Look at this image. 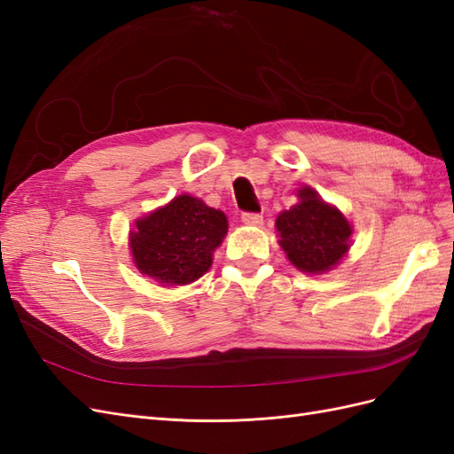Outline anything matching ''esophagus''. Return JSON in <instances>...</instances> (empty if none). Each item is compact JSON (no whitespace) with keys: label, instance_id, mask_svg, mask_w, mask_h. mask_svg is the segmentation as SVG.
<instances>
[{"label":"esophagus","instance_id":"obj_1","mask_svg":"<svg viewBox=\"0 0 454 454\" xmlns=\"http://www.w3.org/2000/svg\"><path fill=\"white\" fill-rule=\"evenodd\" d=\"M242 222L246 225H261V222H263V215L257 214V212H244L242 214Z\"/></svg>","mask_w":454,"mask_h":454}]
</instances>
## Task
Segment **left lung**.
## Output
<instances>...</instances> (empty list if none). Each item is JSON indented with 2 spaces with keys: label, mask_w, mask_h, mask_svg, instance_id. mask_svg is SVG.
<instances>
[{
  "label": "left lung",
  "mask_w": 454,
  "mask_h": 454,
  "mask_svg": "<svg viewBox=\"0 0 454 454\" xmlns=\"http://www.w3.org/2000/svg\"><path fill=\"white\" fill-rule=\"evenodd\" d=\"M299 202L277 219L280 246L287 259L305 272H322L337 265L348 252L352 229L337 208L325 204L316 191L303 187Z\"/></svg>",
  "instance_id": "left-lung-1"
}]
</instances>
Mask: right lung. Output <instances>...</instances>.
Wrapping results in <instances>:
<instances>
[{"label":"right lung","mask_w":454,"mask_h":454,"mask_svg":"<svg viewBox=\"0 0 454 454\" xmlns=\"http://www.w3.org/2000/svg\"><path fill=\"white\" fill-rule=\"evenodd\" d=\"M227 232V217L189 195L136 222L130 248L134 263L167 286L189 284L210 269L212 254Z\"/></svg>","instance_id":"add662e5"}]
</instances>
